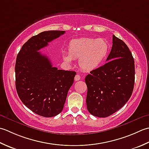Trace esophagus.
Wrapping results in <instances>:
<instances>
[{
    "instance_id": "1",
    "label": "esophagus",
    "mask_w": 149,
    "mask_h": 149,
    "mask_svg": "<svg viewBox=\"0 0 149 149\" xmlns=\"http://www.w3.org/2000/svg\"><path fill=\"white\" fill-rule=\"evenodd\" d=\"M74 80H75V81L80 80V76L79 75V74H77V75H76L75 77H74Z\"/></svg>"
}]
</instances>
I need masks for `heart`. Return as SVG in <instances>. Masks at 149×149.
I'll use <instances>...</instances> for the list:
<instances>
[{
	"label": "heart",
	"mask_w": 149,
	"mask_h": 149,
	"mask_svg": "<svg viewBox=\"0 0 149 149\" xmlns=\"http://www.w3.org/2000/svg\"><path fill=\"white\" fill-rule=\"evenodd\" d=\"M69 53L62 52L64 61L71 63L72 59L79 58L80 68L86 72L98 69L107 58L109 45L103 38H80L73 39L69 44Z\"/></svg>",
	"instance_id": "heart-1"
}]
</instances>
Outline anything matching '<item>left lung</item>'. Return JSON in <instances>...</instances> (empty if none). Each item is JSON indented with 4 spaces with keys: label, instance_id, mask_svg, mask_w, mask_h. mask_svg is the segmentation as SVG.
<instances>
[{
    "label": "left lung",
    "instance_id": "8db88e82",
    "mask_svg": "<svg viewBox=\"0 0 149 149\" xmlns=\"http://www.w3.org/2000/svg\"><path fill=\"white\" fill-rule=\"evenodd\" d=\"M107 62L90 72L85 79L88 111L105 118L116 113L132 95L135 80L134 60L123 40L113 35V46Z\"/></svg>",
    "mask_w": 149,
    "mask_h": 149
}]
</instances>
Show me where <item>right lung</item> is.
I'll use <instances>...</instances> for the list:
<instances>
[{
  "instance_id": "obj_1",
  "label": "right lung",
  "mask_w": 149,
  "mask_h": 149,
  "mask_svg": "<svg viewBox=\"0 0 149 149\" xmlns=\"http://www.w3.org/2000/svg\"><path fill=\"white\" fill-rule=\"evenodd\" d=\"M65 31H47L33 36L24 44L15 63V86L18 95L27 107L44 117L62 112L74 71L58 69L39 50L63 35Z\"/></svg>"
}]
</instances>
